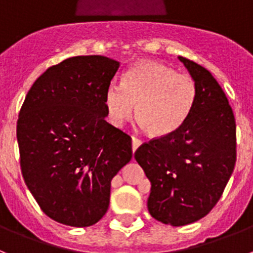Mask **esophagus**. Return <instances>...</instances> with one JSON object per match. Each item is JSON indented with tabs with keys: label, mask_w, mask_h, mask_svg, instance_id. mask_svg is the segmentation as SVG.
<instances>
[{
	"label": "esophagus",
	"mask_w": 253,
	"mask_h": 253,
	"mask_svg": "<svg viewBox=\"0 0 253 253\" xmlns=\"http://www.w3.org/2000/svg\"><path fill=\"white\" fill-rule=\"evenodd\" d=\"M140 145H141V140L137 139L136 136H132V152H135Z\"/></svg>",
	"instance_id": "obj_1"
}]
</instances>
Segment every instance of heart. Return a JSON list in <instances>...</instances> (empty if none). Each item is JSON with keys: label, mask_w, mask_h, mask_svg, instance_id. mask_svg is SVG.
Instances as JSON below:
<instances>
[{"label": "heart", "mask_w": 253, "mask_h": 253, "mask_svg": "<svg viewBox=\"0 0 253 253\" xmlns=\"http://www.w3.org/2000/svg\"><path fill=\"white\" fill-rule=\"evenodd\" d=\"M197 84L188 74L153 60H140L123 76L122 84L105 91V109L110 122L121 126L135 113L152 136L175 132L188 120L197 100Z\"/></svg>", "instance_id": "heart-1"}]
</instances>
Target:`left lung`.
<instances>
[{
  "label": "left lung",
  "instance_id": "8db88e82",
  "mask_svg": "<svg viewBox=\"0 0 253 253\" xmlns=\"http://www.w3.org/2000/svg\"><path fill=\"white\" fill-rule=\"evenodd\" d=\"M197 84V100L179 130L135 152L152 188L153 217L182 226L205 217L218 202L237 159L235 120L225 92L206 68L179 56Z\"/></svg>",
  "mask_w": 253,
  "mask_h": 253
}]
</instances>
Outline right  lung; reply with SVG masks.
I'll use <instances>...</instances> for the list:
<instances>
[{
  "label": "right lung",
  "instance_id": "obj_1",
  "mask_svg": "<svg viewBox=\"0 0 253 253\" xmlns=\"http://www.w3.org/2000/svg\"><path fill=\"white\" fill-rule=\"evenodd\" d=\"M120 65L101 55L65 59L37 78L19 113L23 177L60 224H96L109 207L110 181L132 158L131 137L105 121V91Z\"/></svg>",
  "mask_w": 253,
  "mask_h": 253
}]
</instances>
